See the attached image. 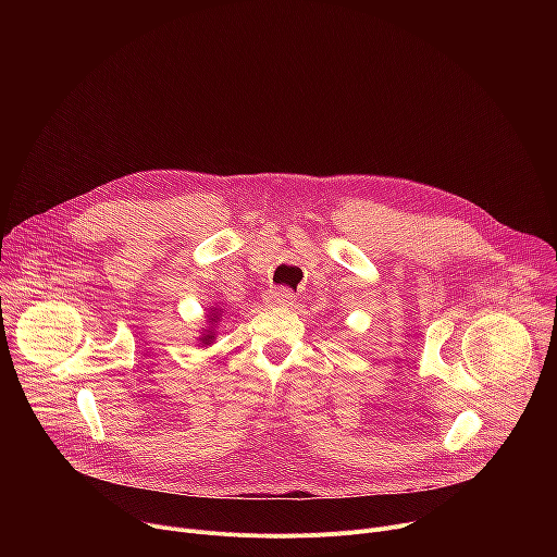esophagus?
<instances>
[{"mask_svg":"<svg viewBox=\"0 0 557 557\" xmlns=\"http://www.w3.org/2000/svg\"><path fill=\"white\" fill-rule=\"evenodd\" d=\"M264 299L269 306H288V304H293L295 295L288 288H273L267 293Z\"/></svg>","mask_w":557,"mask_h":557,"instance_id":"1","label":"esophagus"}]
</instances>
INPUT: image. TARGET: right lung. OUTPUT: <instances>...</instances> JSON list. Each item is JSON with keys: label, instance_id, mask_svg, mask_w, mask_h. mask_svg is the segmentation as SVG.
<instances>
[{"label": "right lung", "instance_id": "obj_1", "mask_svg": "<svg viewBox=\"0 0 557 557\" xmlns=\"http://www.w3.org/2000/svg\"><path fill=\"white\" fill-rule=\"evenodd\" d=\"M222 312H224V308L220 304H209L205 329H202V333L198 337V346H211L215 342L218 326H220V320H222Z\"/></svg>", "mask_w": 557, "mask_h": 557}]
</instances>
